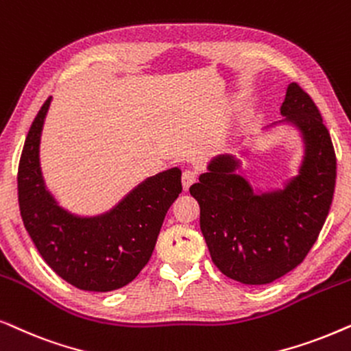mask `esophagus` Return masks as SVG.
I'll list each match as a JSON object with an SVG mask.
<instances>
[{
	"label": "esophagus",
	"mask_w": 351,
	"mask_h": 351,
	"mask_svg": "<svg viewBox=\"0 0 351 351\" xmlns=\"http://www.w3.org/2000/svg\"><path fill=\"white\" fill-rule=\"evenodd\" d=\"M195 181H197V173L194 170H184L183 171V188L189 189Z\"/></svg>",
	"instance_id": "34e87169"
}]
</instances>
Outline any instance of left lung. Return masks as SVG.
Segmentation results:
<instances>
[{
    "label": "left lung",
    "instance_id": "1",
    "mask_svg": "<svg viewBox=\"0 0 351 351\" xmlns=\"http://www.w3.org/2000/svg\"><path fill=\"white\" fill-rule=\"evenodd\" d=\"M281 114L306 143L300 175L284 191L256 195L234 175L237 162L218 157L189 193L200 207V231L213 263L244 284H268L297 268L315 245L332 204L337 158L329 130L310 95L291 83Z\"/></svg>",
    "mask_w": 351,
    "mask_h": 351
}]
</instances>
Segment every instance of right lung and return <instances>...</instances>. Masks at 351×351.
<instances>
[{
	"label": "right lung",
	"mask_w": 351,
	"mask_h": 351,
	"mask_svg": "<svg viewBox=\"0 0 351 351\" xmlns=\"http://www.w3.org/2000/svg\"><path fill=\"white\" fill-rule=\"evenodd\" d=\"M51 97L36 114L17 170L21 217L49 268L83 291L107 292L127 286L147 265L163 218L183 189L180 168L152 176L109 213L73 217L56 205L40 173L38 146Z\"/></svg>",
	"instance_id": "obj_1"
}]
</instances>
